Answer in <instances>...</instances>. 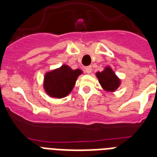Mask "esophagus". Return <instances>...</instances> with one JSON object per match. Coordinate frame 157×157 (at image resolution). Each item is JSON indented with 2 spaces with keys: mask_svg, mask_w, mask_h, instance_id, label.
Instances as JSON below:
<instances>
[{
  "mask_svg": "<svg viewBox=\"0 0 157 157\" xmlns=\"http://www.w3.org/2000/svg\"><path fill=\"white\" fill-rule=\"evenodd\" d=\"M86 73H88V74L91 73V72H92V67H91V66L86 67Z\"/></svg>",
  "mask_w": 157,
  "mask_h": 157,
  "instance_id": "esophagus-1",
  "label": "esophagus"
}]
</instances>
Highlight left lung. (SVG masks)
<instances>
[{
	"label": "left lung",
	"instance_id": "8db88e82",
	"mask_svg": "<svg viewBox=\"0 0 157 157\" xmlns=\"http://www.w3.org/2000/svg\"><path fill=\"white\" fill-rule=\"evenodd\" d=\"M96 76L98 77L101 86L106 91L112 92L116 90L120 86L121 84L120 79L116 76L114 71L109 67H105L104 70L101 72H97Z\"/></svg>",
	"mask_w": 157,
	"mask_h": 157
}]
</instances>
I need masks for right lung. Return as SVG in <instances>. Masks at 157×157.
<instances>
[{
	"mask_svg": "<svg viewBox=\"0 0 157 157\" xmlns=\"http://www.w3.org/2000/svg\"><path fill=\"white\" fill-rule=\"evenodd\" d=\"M81 73V70H72L67 65H63L59 68L49 71L44 78L45 92L53 98L66 97L72 90L76 79Z\"/></svg>",
	"mask_w": 157,
	"mask_h": 157,
	"instance_id": "1",
	"label": "right lung"
}]
</instances>
